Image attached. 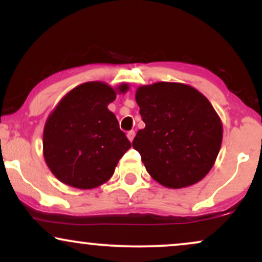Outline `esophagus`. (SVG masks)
Here are the masks:
<instances>
[{"mask_svg":"<svg viewBox=\"0 0 262 262\" xmlns=\"http://www.w3.org/2000/svg\"><path fill=\"white\" fill-rule=\"evenodd\" d=\"M134 137H135V132H134V130H130V132H128V134H127V138H128V139H129V141H133Z\"/></svg>","mask_w":262,"mask_h":262,"instance_id":"1","label":"esophagus"}]
</instances>
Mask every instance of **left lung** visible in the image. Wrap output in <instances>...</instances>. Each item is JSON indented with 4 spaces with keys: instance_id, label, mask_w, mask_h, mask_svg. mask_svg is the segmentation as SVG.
<instances>
[{
    "instance_id": "1",
    "label": "left lung",
    "mask_w": 262,
    "mask_h": 262,
    "mask_svg": "<svg viewBox=\"0 0 262 262\" xmlns=\"http://www.w3.org/2000/svg\"><path fill=\"white\" fill-rule=\"evenodd\" d=\"M135 101L145 128L133 140L149 175L167 188L200 182L214 165L223 124L207 97L180 82L139 86Z\"/></svg>"
}]
</instances>
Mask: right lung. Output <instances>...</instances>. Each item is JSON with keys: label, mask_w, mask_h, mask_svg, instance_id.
Returning a JSON list of instances; mask_svg holds the SVG:
<instances>
[{"label": "right lung", "mask_w": 262, "mask_h": 262, "mask_svg": "<svg viewBox=\"0 0 262 262\" xmlns=\"http://www.w3.org/2000/svg\"><path fill=\"white\" fill-rule=\"evenodd\" d=\"M128 90V83L90 81L66 93L52 111L44 125L43 155L60 182L91 189L113 176L132 144L108 104Z\"/></svg>", "instance_id": "1"}]
</instances>
